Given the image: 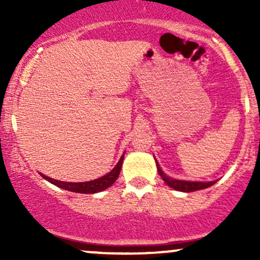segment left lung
Returning a JSON list of instances; mask_svg holds the SVG:
<instances>
[{"label": "left lung", "instance_id": "left-lung-1", "mask_svg": "<svg viewBox=\"0 0 260 260\" xmlns=\"http://www.w3.org/2000/svg\"><path fill=\"white\" fill-rule=\"evenodd\" d=\"M157 171H159V175L161 176L164 181L166 182V184L171 188H174L176 190H181V192H194V190L204 189V188H208L213 186L214 183H216L215 181L211 182H189V181H180V180H174V178H170L162 172V170L160 169L159 164L156 161Z\"/></svg>", "mask_w": 260, "mask_h": 260}]
</instances>
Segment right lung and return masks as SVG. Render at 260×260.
Returning a JSON list of instances; mask_svg holds the SVG:
<instances>
[{
  "mask_svg": "<svg viewBox=\"0 0 260 260\" xmlns=\"http://www.w3.org/2000/svg\"><path fill=\"white\" fill-rule=\"evenodd\" d=\"M123 156L124 154L122 155V157L120 159V161L117 162V165L113 168V170H111V172L109 174L103 176V177L98 178V180L94 181H89V182H78V183H74V182H62V181H57V180H52V178L47 177L43 174L41 177L45 178L46 181L51 182L52 184L57 186L59 188H63L66 190H70V192H76V193H98L101 192V190L106 189L110 186H112L115 183V181L118 178V175H120L121 168H122V162H123Z\"/></svg>",
  "mask_w": 260,
  "mask_h": 260,
  "instance_id": "obj_1",
  "label": "right lung"
}]
</instances>
